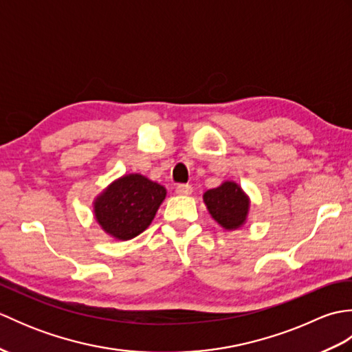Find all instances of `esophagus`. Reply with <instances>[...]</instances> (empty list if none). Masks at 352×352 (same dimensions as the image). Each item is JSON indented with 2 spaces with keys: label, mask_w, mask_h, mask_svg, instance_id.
<instances>
[{
  "label": "esophagus",
  "mask_w": 352,
  "mask_h": 352,
  "mask_svg": "<svg viewBox=\"0 0 352 352\" xmlns=\"http://www.w3.org/2000/svg\"><path fill=\"white\" fill-rule=\"evenodd\" d=\"M175 192L178 193V195H182V197H188V195H190V193L193 192V188H192L190 184H178Z\"/></svg>",
  "instance_id": "34e87169"
}]
</instances>
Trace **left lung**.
I'll return each mask as SVG.
<instances>
[{
	"mask_svg": "<svg viewBox=\"0 0 352 352\" xmlns=\"http://www.w3.org/2000/svg\"><path fill=\"white\" fill-rule=\"evenodd\" d=\"M203 198L208 213L222 228L237 230L248 219L250 198L234 182H223L218 188L207 190Z\"/></svg>",
	"mask_w": 352,
	"mask_h": 352,
	"instance_id": "obj_1",
	"label": "left lung"
}]
</instances>
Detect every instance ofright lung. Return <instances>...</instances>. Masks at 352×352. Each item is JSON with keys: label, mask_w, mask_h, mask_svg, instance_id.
<instances>
[{"label": "right lung", "mask_w": 352, "mask_h": 352, "mask_svg": "<svg viewBox=\"0 0 352 352\" xmlns=\"http://www.w3.org/2000/svg\"><path fill=\"white\" fill-rule=\"evenodd\" d=\"M164 198L162 184L140 174L124 175L95 198V219L116 241H130L149 227Z\"/></svg>", "instance_id": "obj_1"}]
</instances>
